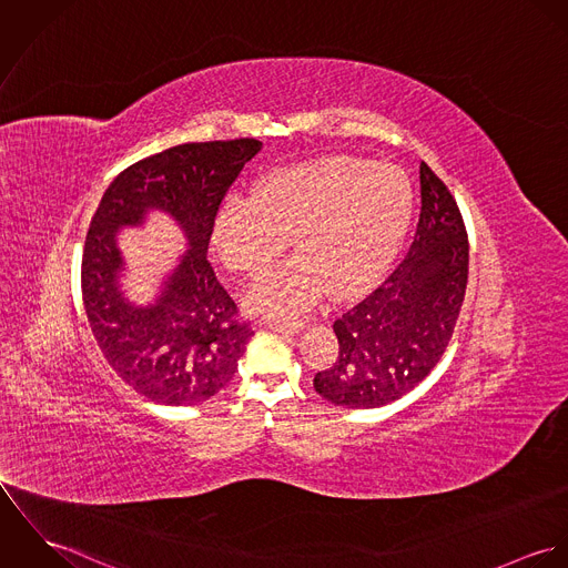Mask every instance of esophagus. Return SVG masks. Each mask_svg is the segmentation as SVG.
<instances>
[{
	"label": "esophagus",
	"instance_id": "34e87169",
	"mask_svg": "<svg viewBox=\"0 0 568 568\" xmlns=\"http://www.w3.org/2000/svg\"><path fill=\"white\" fill-rule=\"evenodd\" d=\"M266 325L277 332H300L304 327L302 322H284V320H273V322H266Z\"/></svg>",
	"mask_w": 568,
	"mask_h": 568
}]
</instances>
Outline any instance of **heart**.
<instances>
[{"mask_svg": "<svg viewBox=\"0 0 568 568\" xmlns=\"http://www.w3.org/2000/svg\"><path fill=\"white\" fill-rule=\"evenodd\" d=\"M413 214V185L398 165L334 155L280 168L230 196L216 214L214 243L225 264L248 277L291 246L297 253L266 273L246 304L262 315H300L325 293L345 300L392 262Z\"/></svg>", "mask_w": 568, "mask_h": 568, "instance_id": "obj_1", "label": "heart"}]
</instances>
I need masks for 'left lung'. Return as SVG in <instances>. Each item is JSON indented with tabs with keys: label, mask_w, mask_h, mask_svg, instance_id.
<instances>
[{
	"label": "left lung",
	"mask_w": 568,
	"mask_h": 568,
	"mask_svg": "<svg viewBox=\"0 0 568 568\" xmlns=\"http://www.w3.org/2000/svg\"><path fill=\"white\" fill-rule=\"evenodd\" d=\"M422 210L405 260L334 322L338 356L313 381L327 403L389 405L422 383L455 332L468 284L470 246L446 183L419 163Z\"/></svg>",
	"instance_id": "8db88e82"
}]
</instances>
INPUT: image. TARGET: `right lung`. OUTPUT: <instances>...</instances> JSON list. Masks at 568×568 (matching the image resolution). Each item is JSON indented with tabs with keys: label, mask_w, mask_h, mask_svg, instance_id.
Wrapping results in <instances>:
<instances>
[{
	"label": "right lung",
	"mask_w": 568,
	"mask_h": 568,
	"mask_svg": "<svg viewBox=\"0 0 568 568\" xmlns=\"http://www.w3.org/2000/svg\"><path fill=\"white\" fill-rule=\"evenodd\" d=\"M260 149L253 138L172 146L122 170L91 219L81 268L87 320L106 363L153 403H205L239 372L253 329L216 280L207 244L221 201ZM151 209L173 216L189 251L156 304L138 307L119 291L116 232Z\"/></svg>",
	"instance_id": "obj_1"
}]
</instances>
